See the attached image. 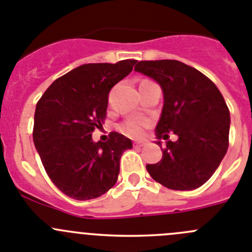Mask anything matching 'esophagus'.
<instances>
[{
	"mask_svg": "<svg viewBox=\"0 0 252 252\" xmlns=\"http://www.w3.org/2000/svg\"><path fill=\"white\" fill-rule=\"evenodd\" d=\"M133 145H134V147H135V148H142L143 145H144V142H135Z\"/></svg>",
	"mask_w": 252,
	"mask_h": 252,
	"instance_id": "1",
	"label": "esophagus"
}]
</instances>
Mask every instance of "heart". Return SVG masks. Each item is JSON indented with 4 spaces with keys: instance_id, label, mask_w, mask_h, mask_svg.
<instances>
[{
    "instance_id": "obj_1",
    "label": "heart",
    "mask_w": 252,
    "mask_h": 252,
    "mask_svg": "<svg viewBox=\"0 0 252 252\" xmlns=\"http://www.w3.org/2000/svg\"><path fill=\"white\" fill-rule=\"evenodd\" d=\"M147 122L143 119H129L121 126V130L131 138H139L144 134Z\"/></svg>"
}]
</instances>
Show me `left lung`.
Masks as SVG:
<instances>
[{
  "mask_svg": "<svg viewBox=\"0 0 252 252\" xmlns=\"http://www.w3.org/2000/svg\"><path fill=\"white\" fill-rule=\"evenodd\" d=\"M134 69L160 84L164 105L157 137L169 138L163 158L147 164L155 182L171 190H194L205 184L229 147L230 112L213 81L195 68L174 60L140 61Z\"/></svg>",
  "mask_w": 252,
  "mask_h": 252,
  "instance_id": "8db88e82",
  "label": "left lung"
}]
</instances>
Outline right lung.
Instances as JSON below:
<instances>
[{
	"label": "right lung",
	"mask_w": 252,
	"mask_h": 252,
	"mask_svg": "<svg viewBox=\"0 0 252 252\" xmlns=\"http://www.w3.org/2000/svg\"><path fill=\"white\" fill-rule=\"evenodd\" d=\"M135 60L88 63L56 79L34 112L33 142L52 183L67 196L89 200L117 183L119 160L131 140L117 131L94 143L107 117L108 95L133 70Z\"/></svg>",
	"instance_id": "1"
}]
</instances>
